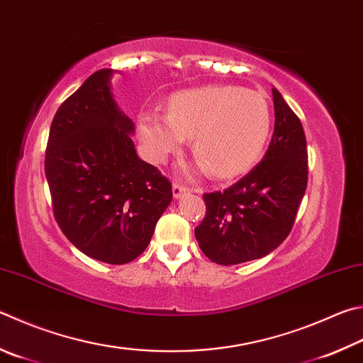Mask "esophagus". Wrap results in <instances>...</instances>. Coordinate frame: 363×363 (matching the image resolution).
Masks as SVG:
<instances>
[{
  "mask_svg": "<svg viewBox=\"0 0 363 363\" xmlns=\"http://www.w3.org/2000/svg\"><path fill=\"white\" fill-rule=\"evenodd\" d=\"M189 190L190 189L184 186V184H181V182H174L173 184V195H174V199H181V196L184 194H187Z\"/></svg>",
  "mask_w": 363,
  "mask_h": 363,
  "instance_id": "34e87169",
  "label": "esophagus"
}]
</instances>
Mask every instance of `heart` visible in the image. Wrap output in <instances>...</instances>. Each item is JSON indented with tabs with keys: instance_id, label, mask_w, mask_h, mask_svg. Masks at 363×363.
I'll list each match as a JSON object with an SVG mask.
<instances>
[{
	"instance_id": "heart-1",
	"label": "heart",
	"mask_w": 363,
	"mask_h": 363,
	"mask_svg": "<svg viewBox=\"0 0 363 363\" xmlns=\"http://www.w3.org/2000/svg\"><path fill=\"white\" fill-rule=\"evenodd\" d=\"M272 111L265 95L236 85H209L174 94L168 113L144 111L136 133L152 162L162 163L194 138V152L214 177L246 171L268 140Z\"/></svg>"
}]
</instances>
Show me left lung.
<instances>
[{
	"label": "left lung",
	"instance_id": "1",
	"mask_svg": "<svg viewBox=\"0 0 363 363\" xmlns=\"http://www.w3.org/2000/svg\"><path fill=\"white\" fill-rule=\"evenodd\" d=\"M274 131L263 160L223 192L204 194L206 216L195 228L203 254L219 265L262 259L294 227L308 184L300 118L273 89Z\"/></svg>",
	"mask_w": 363,
	"mask_h": 363
}]
</instances>
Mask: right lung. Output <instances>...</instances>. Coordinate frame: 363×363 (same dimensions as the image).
I'll list each match as a JSON object with an SVG mask.
<instances>
[{
  "label": "right lung",
  "instance_id": "1",
  "mask_svg": "<svg viewBox=\"0 0 363 363\" xmlns=\"http://www.w3.org/2000/svg\"><path fill=\"white\" fill-rule=\"evenodd\" d=\"M113 72H94L58 108L44 171L65 236L91 259L123 265L147 247L173 190L138 157L135 125L111 94Z\"/></svg>",
  "mask_w": 363,
  "mask_h": 363
}]
</instances>
